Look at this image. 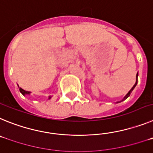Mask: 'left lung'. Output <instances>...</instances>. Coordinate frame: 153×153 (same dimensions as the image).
I'll return each instance as SVG.
<instances>
[{
	"label": "left lung",
	"mask_w": 153,
	"mask_h": 153,
	"mask_svg": "<svg viewBox=\"0 0 153 153\" xmlns=\"http://www.w3.org/2000/svg\"><path fill=\"white\" fill-rule=\"evenodd\" d=\"M137 77H138V74H136V83H135V85H134V86H132V89H131V90H130V91H129V93H127L126 95V97H124V98H123V100H122V101L125 100L126 99H127V98H128V97H129V95H130V93H132V90H133V89H134V88H135V87H136V84H137ZM122 101H120V102H122Z\"/></svg>",
	"instance_id": "1"
}]
</instances>
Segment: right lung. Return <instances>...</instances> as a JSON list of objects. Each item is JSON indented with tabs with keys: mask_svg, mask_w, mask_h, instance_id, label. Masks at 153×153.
I'll use <instances>...</instances> for the list:
<instances>
[{
	"mask_svg": "<svg viewBox=\"0 0 153 153\" xmlns=\"http://www.w3.org/2000/svg\"><path fill=\"white\" fill-rule=\"evenodd\" d=\"M19 90H20V92H21V93H22L23 95H25V94H30V92L29 91H26V90H23V89H21V87H19ZM49 98H51V97H49Z\"/></svg>",
	"mask_w": 153,
	"mask_h": 153,
	"instance_id": "add662e5",
	"label": "right lung"
}]
</instances>
